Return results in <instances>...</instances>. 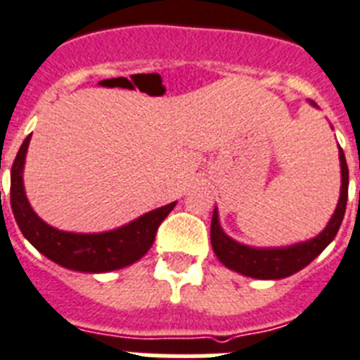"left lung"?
I'll list each match as a JSON object with an SVG mask.
<instances>
[{
  "mask_svg": "<svg viewBox=\"0 0 360 360\" xmlns=\"http://www.w3.org/2000/svg\"><path fill=\"white\" fill-rule=\"evenodd\" d=\"M311 105H315V103L311 101ZM339 159L340 176H342L339 202H337V208L331 215L330 223L315 239L286 246V248H252V246L240 245L232 237H228L219 224L217 210H214L210 239L212 248H214L219 261L230 270L254 277V279H284V277L297 274L299 270L308 266L333 240V237L339 232L342 217H345L346 201H348V165H346L342 148H339Z\"/></svg>",
  "mask_w": 360,
  "mask_h": 360,
  "instance_id": "8db88e82",
  "label": "left lung"
}]
</instances>
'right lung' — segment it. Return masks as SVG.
Instances as JSON below:
<instances>
[{"instance_id":"add662e5","label":"right lung","mask_w":360,"mask_h":360,"mask_svg":"<svg viewBox=\"0 0 360 360\" xmlns=\"http://www.w3.org/2000/svg\"><path fill=\"white\" fill-rule=\"evenodd\" d=\"M32 136V134H30ZM30 136L21 145L11 170V206L15 223L30 245L59 266L89 274L120 270L139 261L154 245L159 224L176 202L137 217L132 223L103 233L61 232L37 217L23 188V165Z\"/></svg>"}]
</instances>
